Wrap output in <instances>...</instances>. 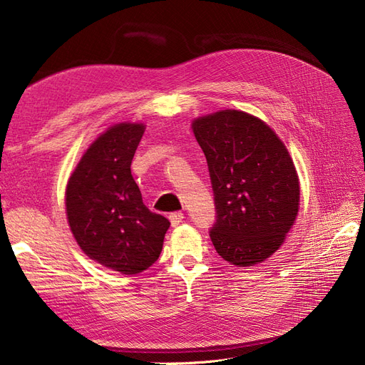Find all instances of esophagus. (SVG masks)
Listing matches in <instances>:
<instances>
[{"instance_id": "1", "label": "esophagus", "mask_w": 365, "mask_h": 365, "mask_svg": "<svg viewBox=\"0 0 365 365\" xmlns=\"http://www.w3.org/2000/svg\"><path fill=\"white\" fill-rule=\"evenodd\" d=\"M169 219H170V224H172V227H178V225L182 222L184 215H182L181 212H175V213L169 215Z\"/></svg>"}]
</instances>
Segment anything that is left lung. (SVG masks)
<instances>
[{"mask_svg": "<svg viewBox=\"0 0 365 365\" xmlns=\"http://www.w3.org/2000/svg\"><path fill=\"white\" fill-rule=\"evenodd\" d=\"M207 158L217 220V254L235 267L271 257L295 224L300 180L284 143L259 117L222 109L192 121Z\"/></svg>", "mask_w": 365, "mask_h": 365, "instance_id": "obj_1", "label": "left lung"}]
</instances>
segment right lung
I'll return each mask as SVG.
<instances>
[{
    "mask_svg": "<svg viewBox=\"0 0 365 365\" xmlns=\"http://www.w3.org/2000/svg\"><path fill=\"white\" fill-rule=\"evenodd\" d=\"M121 121L98 135L70 175L65 212L77 245L91 260L125 275L157 262L170 222L143 204L130 163L145 134Z\"/></svg>",
    "mask_w": 365,
    "mask_h": 365,
    "instance_id": "add662e5",
    "label": "right lung"
}]
</instances>
